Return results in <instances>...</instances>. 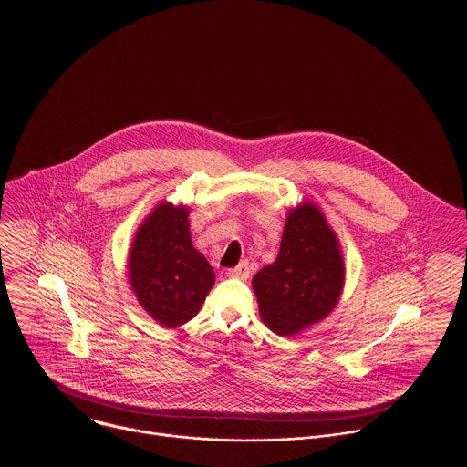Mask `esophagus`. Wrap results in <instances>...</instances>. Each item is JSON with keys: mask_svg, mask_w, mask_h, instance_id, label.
I'll use <instances>...</instances> for the list:
<instances>
[{"mask_svg": "<svg viewBox=\"0 0 467 467\" xmlns=\"http://www.w3.org/2000/svg\"><path fill=\"white\" fill-rule=\"evenodd\" d=\"M249 263L247 261H242L240 265H236L234 268H229L227 270V274L231 275V277H238V279H247L249 277Z\"/></svg>", "mask_w": 467, "mask_h": 467, "instance_id": "esophagus-1", "label": "esophagus"}]
</instances>
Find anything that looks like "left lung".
<instances>
[{
    "mask_svg": "<svg viewBox=\"0 0 467 467\" xmlns=\"http://www.w3.org/2000/svg\"><path fill=\"white\" fill-rule=\"evenodd\" d=\"M344 259L322 211L305 202L288 213L275 261L253 277L263 322L292 337L320 322L344 288Z\"/></svg>",
    "mask_w": 467,
    "mask_h": 467,
    "instance_id": "left-lung-1",
    "label": "left lung"
}]
</instances>
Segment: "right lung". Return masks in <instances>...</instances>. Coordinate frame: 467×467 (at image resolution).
Here are the masks:
<instances>
[{"mask_svg": "<svg viewBox=\"0 0 467 467\" xmlns=\"http://www.w3.org/2000/svg\"><path fill=\"white\" fill-rule=\"evenodd\" d=\"M190 211L161 202L130 247L129 281L140 305L161 326L192 320L214 285V272L192 244Z\"/></svg>", "mask_w": 467, "mask_h": 467, "instance_id": "right-lung-1", "label": "right lung"}]
</instances>
